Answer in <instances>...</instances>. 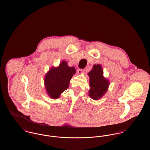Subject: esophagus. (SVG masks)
Returning a JSON list of instances; mask_svg holds the SVG:
<instances>
[{
	"label": "esophagus",
	"mask_w": 150,
	"mask_h": 150,
	"mask_svg": "<svg viewBox=\"0 0 150 150\" xmlns=\"http://www.w3.org/2000/svg\"><path fill=\"white\" fill-rule=\"evenodd\" d=\"M84 72V69H78V73L79 74H82Z\"/></svg>",
	"instance_id": "34e87169"
}]
</instances>
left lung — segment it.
Instances as JSON below:
<instances>
[{
    "label": "left lung",
    "mask_w": 150,
    "mask_h": 150,
    "mask_svg": "<svg viewBox=\"0 0 150 150\" xmlns=\"http://www.w3.org/2000/svg\"><path fill=\"white\" fill-rule=\"evenodd\" d=\"M88 75L90 86L88 95L93 100H98L107 92L110 82L104 77L103 69L100 64H94Z\"/></svg>",
    "instance_id": "8db88e82"
}]
</instances>
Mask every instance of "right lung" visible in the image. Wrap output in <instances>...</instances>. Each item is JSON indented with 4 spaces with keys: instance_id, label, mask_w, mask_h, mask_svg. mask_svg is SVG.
<instances>
[{
    "instance_id": "add662e5",
    "label": "right lung",
    "mask_w": 150,
    "mask_h": 150,
    "mask_svg": "<svg viewBox=\"0 0 150 150\" xmlns=\"http://www.w3.org/2000/svg\"><path fill=\"white\" fill-rule=\"evenodd\" d=\"M74 67H69L63 60L58 67H52L45 78V85L47 94L52 99H58L60 94L69 87V81L75 74Z\"/></svg>"
}]
</instances>
